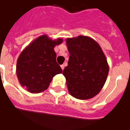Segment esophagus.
<instances>
[{"mask_svg": "<svg viewBox=\"0 0 130 130\" xmlns=\"http://www.w3.org/2000/svg\"><path fill=\"white\" fill-rule=\"evenodd\" d=\"M60 68H61V69H62V70H64V68H65V65H60Z\"/></svg>", "mask_w": 130, "mask_h": 130, "instance_id": "obj_1", "label": "esophagus"}]
</instances>
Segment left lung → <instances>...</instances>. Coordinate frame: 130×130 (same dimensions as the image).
Returning a JSON list of instances; mask_svg holds the SVG:
<instances>
[{
  "label": "left lung",
  "instance_id": "obj_1",
  "mask_svg": "<svg viewBox=\"0 0 130 130\" xmlns=\"http://www.w3.org/2000/svg\"><path fill=\"white\" fill-rule=\"evenodd\" d=\"M66 44L70 58L62 74L69 93L82 100L95 97L103 88L109 74L102 49L93 38L83 35L67 38Z\"/></svg>",
  "mask_w": 130,
  "mask_h": 130
}]
</instances>
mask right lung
Masks as SVG:
<instances>
[{"label":"right lung","mask_w":130,"mask_h":130,"mask_svg":"<svg viewBox=\"0 0 130 130\" xmlns=\"http://www.w3.org/2000/svg\"><path fill=\"white\" fill-rule=\"evenodd\" d=\"M62 38L52 40L46 35L37 37L19 55L16 67L19 82L31 93H42L48 88L54 76L62 73L56 62L54 47Z\"/></svg>","instance_id":"1"}]
</instances>
